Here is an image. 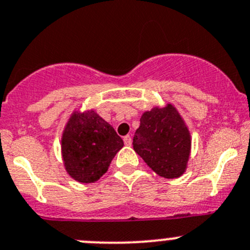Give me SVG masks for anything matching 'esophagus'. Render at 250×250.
I'll return each instance as SVG.
<instances>
[{
  "label": "esophagus",
  "mask_w": 250,
  "mask_h": 250,
  "mask_svg": "<svg viewBox=\"0 0 250 250\" xmlns=\"http://www.w3.org/2000/svg\"><path fill=\"white\" fill-rule=\"evenodd\" d=\"M124 143L126 146H131V143H132V138H131L130 135L124 136Z\"/></svg>",
  "instance_id": "1"
}]
</instances>
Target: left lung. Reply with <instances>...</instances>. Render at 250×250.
<instances>
[{"label":"left lung","mask_w":250,"mask_h":250,"mask_svg":"<svg viewBox=\"0 0 250 250\" xmlns=\"http://www.w3.org/2000/svg\"><path fill=\"white\" fill-rule=\"evenodd\" d=\"M140 123L132 141L135 152L160 176H181L188 162L191 137L177 110L171 104L154 108L143 113Z\"/></svg>","instance_id":"1"}]
</instances>
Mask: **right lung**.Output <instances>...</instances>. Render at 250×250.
<instances>
[{
  "mask_svg": "<svg viewBox=\"0 0 250 250\" xmlns=\"http://www.w3.org/2000/svg\"><path fill=\"white\" fill-rule=\"evenodd\" d=\"M124 142L113 126L93 110L74 113L64 130L62 152L66 171L83 184L95 182L105 174Z\"/></svg>",
  "mask_w": 250,
  "mask_h": 250,
  "instance_id": "obj_1",
  "label": "right lung"
}]
</instances>
